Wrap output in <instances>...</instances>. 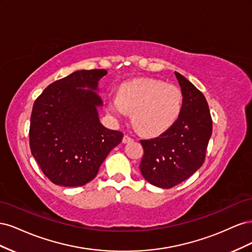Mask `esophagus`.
<instances>
[{
  "mask_svg": "<svg viewBox=\"0 0 252 252\" xmlns=\"http://www.w3.org/2000/svg\"><path fill=\"white\" fill-rule=\"evenodd\" d=\"M131 141H133V139L131 138L130 135H128V134H125L124 135V138H123V143H129V142H131Z\"/></svg>",
  "mask_w": 252,
  "mask_h": 252,
  "instance_id": "1",
  "label": "esophagus"
}]
</instances>
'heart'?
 I'll list each match as a JSON object with an SVG mask.
<instances>
[{
    "instance_id": "obj_1",
    "label": "heart",
    "mask_w": 252,
    "mask_h": 252,
    "mask_svg": "<svg viewBox=\"0 0 252 252\" xmlns=\"http://www.w3.org/2000/svg\"><path fill=\"white\" fill-rule=\"evenodd\" d=\"M182 106L179 87L148 78L122 83L117 95L107 100V110L114 119H125L132 112L133 124L147 135L168 130L179 119Z\"/></svg>"
}]
</instances>
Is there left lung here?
<instances>
[{
    "instance_id": "1",
    "label": "left lung",
    "mask_w": 252,
    "mask_h": 252,
    "mask_svg": "<svg viewBox=\"0 0 252 252\" xmlns=\"http://www.w3.org/2000/svg\"><path fill=\"white\" fill-rule=\"evenodd\" d=\"M174 74L183 94L179 119L158 138L141 141L143 178L164 189L180 184L200 169L212 133V120L204 94L181 73L174 71Z\"/></svg>"
}]
</instances>
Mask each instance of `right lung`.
<instances>
[{"label":"right lung","instance_id":"1","mask_svg":"<svg viewBox=\"0 0 252 252\" xmlns=\"http://www.w3.org/2000/svg\"><path fill=\"white\" fill-rule=\"evenodd\" d=\"M104 69L77 70L53 82L36 98L30 118V150L56 185L78 187L94 180L124 134L100 121L97 94Z\"/></svg>","mask_w":252,"mask_h":252}]
</instances>
